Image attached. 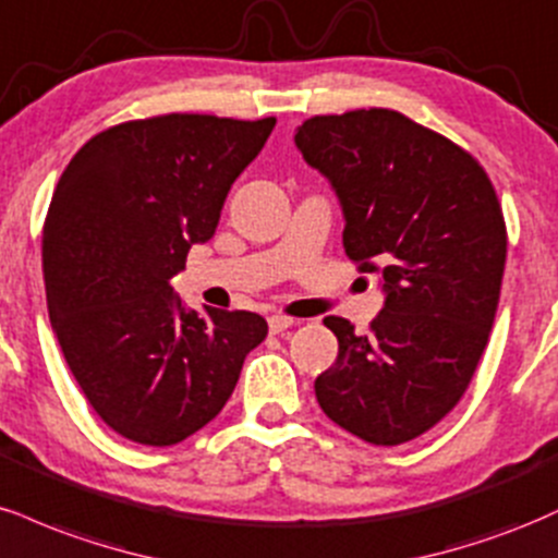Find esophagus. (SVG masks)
<instances>
[{
	"label": "esophagus",
	"mask_w": 558,
	"mask_h": 558,
	"mask_svg": "<svg viewBox=\"0 0 558 558\" xmlns=\"http://www.w3.org/2000/svg\"><path fill=\"white\" fill-rule=\"evenodd\" d=\"M290 326H294L292 318H287V316H268V331H271V333L287 331V329H290Z\"/></svg>",
	"instance_id": "obj_1"
}]
</instances>
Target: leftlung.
I'll return each mask as SVG.
<instances>
[{
	"label": "left lung",
	"instance_id": "left-lung-1",
	"mask_svg": "<svg viewBox=\"0 0 558 558\" xmlns=\"http://www.w3.org/2000/svg\"><path fill=\"white\" fill-rule=\"evenodd\" d=\"M294 146L337 193L344 253L384 290L371 333L324 318L339 355L316 399L363 441H412L454 410L488 344L507 260L496 190L468 150L391 109L311 117Z\"/></svg>",
	"mask_w": 558,
	"mask_h": 558
}]
</instances>
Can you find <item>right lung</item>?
<instances>
[{
  "label": "right lung",
  "mask_w": 558,
  "mask_h": 558,
  "mask_svg": "<svg viewBox=\"0 0 558 558\" xmlns=\"http://www.w3.org/2000/svg\"><path fill=\"white\" fill-rule=\"evenodd\" d=\"M255 122L163 114L90 137L59 177L44 225L51 329L90 408L111 430L172 447L219 415L258 313L185 307L169 279L214 238L229 187L264 148Z\"/></svg>",
  "instance_id": "obj_1"
}]
</instances>
